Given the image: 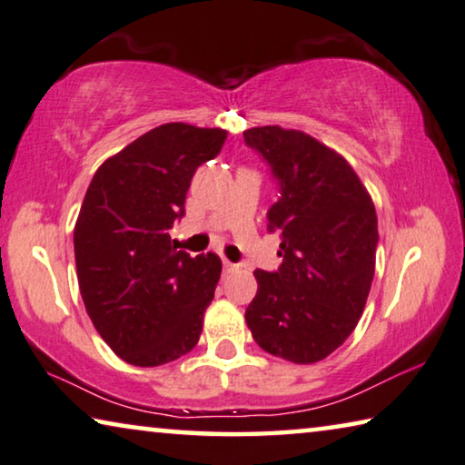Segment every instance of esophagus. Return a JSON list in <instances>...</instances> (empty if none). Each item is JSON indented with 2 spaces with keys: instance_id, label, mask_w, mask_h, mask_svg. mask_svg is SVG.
Here are the masks:
<instances>
[{
  "instance_id": "1",
  "label": "esophagus",
  "mask_w": 465,
  "mask_h": 465,
  "mask_svg": "<svg viewBox=\"0 0 465 465\" xmlns=\"http://www.w3.org/2000/svg\"><path fill=\"white\" fill-rule=\"evenodd\" d=\"M234 270H237V266H234L232 262H228V260H224V272H234Z\"/></svg>"
}]
</instances>
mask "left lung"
Segmentation results:
<instances>
[{"instance_id": "8db88e82", "label": "left lung", "mask_w": 465, "mask_h": 465, "mask_svg": "<svg viewBox=\"0 0 465 465\" xmlns=\"http://www.w3.org/2000/svg\"><path fill=\"white\" fill-rule=\"evenodd\" d=\"M242 134L281 184L268 231L281 232L282 257L278 272H253L247 326L270 355L316 363L347 341L366 307L378 245L372 197L341 153L307 133L255 126Z\"/></svg>"}]
</instances>
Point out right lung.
<instances>
[{
	"label": "right lung",
	"mask_w": 465,
	"mask_h": 465,
	"mask_svg": "<svg viewBox=\"0 0 465 465\" xmlns=\"http://www.w3.org/2000/svg\"><path fill=\"white\" fill-rule=\"evenodd\" d=\"M223 128L168 123L105 160L74 224L78 289L95 331L124 361L153 368L197 345L223 272L216 253L176 252L168 231Z\"/></svg>",
	"instance_id": "add662e5"
}]
</instances>
